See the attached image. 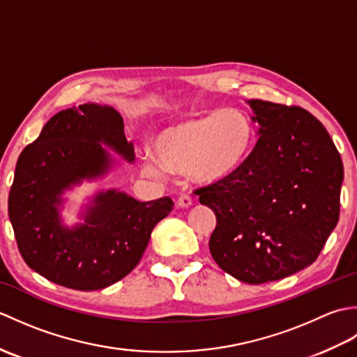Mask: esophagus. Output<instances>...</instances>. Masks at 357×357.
Returning <instances> with one entry per match:
<instances>
[{
	"mask_svg": "<svg viewBox=\"0 0 357 357\" xmlns=\"http://www.w3.org/2000/svg\"><path fill=\"white\" fill-rule=\"evenodd\" d=\"M192 204H193V199H192V196H190V195L184 193V195H181L179 198H178V206H179V207L187 208V207H190Z\"/></svg>",
	"mask_w": 357,
	"mask_h": 357,
	"instance_id": "1",
	"label": "esophagus"
}]
</instances>
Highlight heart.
I'll list each match as a JSON object with an SVG mask.
<instances>
[{"label":"heart","mask_w":357,"mask_h":357,"mask_svg":"<svg viewBox=\"0 0 357 357\" xmlns=\"http://www.w3.org/2000/svg\"><path fill=\"white\" fill-rule=\"evenodd\" d=\"M253 142V126L244 112L222 107L207 115L181 119L162 128L153 139L155 158L142 159L150 176H161L164 169L187 172L199 183H216L244 162Z\"/></svg>","instance_id":"obj_1"}]
</instances>
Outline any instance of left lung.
<instances>
[{"instance_id": "obj_1", "label": "left lung", "mask_w": 357, "mask_h": 357, "mask_svg": "<svg viewBox=\"0 0 357 357\" xmlns=\"http://www.w3.org/2000/svg\"><path fill=\"white\" fill-rule=\"evenodd\" d=\"M247 102L259 127L253 150L230 176L195 193L216 215L215 262L242 282L264 284L317 259L339 221L344 165L305 109Z\"/></svg>"}]
</instances>
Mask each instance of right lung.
I'll return each instance as SVG.
<instances>
[{"instance_id":"right-lung-1","label":"right lung","mask_w":357,"mask_h":357,"mask_svg":"<svg viewBox=\"0 0 357 357\" xmlns=\"http://www.w3.org/2000/svg\"><path fill=\"white\" fill-rule=\"evenodd\" d=\"M100 142L133 162V144L115 109L82 104L61 110L21 151L9 193V218L22 259L52 282L81 291L101 290L127 276L151 230L173 210L169 196L141 202L107 190L95 196L84 224L64 227L58 210L64 190L112 167Z\"/></svg>"}]
</instances>
